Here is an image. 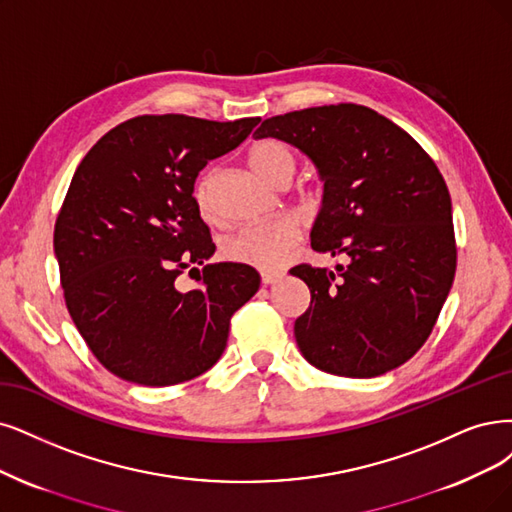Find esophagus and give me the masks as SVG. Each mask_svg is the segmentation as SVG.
Here are the masks:
<instances>
[{"instance_id": "obj_1", "label": "esophagus", "mask_w": 512, "mask_h": 512, "mask_svg": "<svg viewBox=\"0 0 512 512\" xmlns=\"http://www.w3.org/2000/svg\"><path fill=\"white\" fill-rule=\"evenodd\" d=\"M282 278V274L280 272H261V282L266 287H270V285H276V282Z\"/></svg>"}]
</instances>
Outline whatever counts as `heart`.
I'll return each mask as SVG.
<instances>
[{"instance_id": "b5f03b06", "label": "heart", "mask_w": 512, "mask_h": 512, "mask_svg": "<svg viewBox=\"0 0 512 512\" xmlns=\"http://www.w3.org/2000/svg\"><path fill=\"white\" fill-rule=\"evenodd\" d=\"M251 166L255 173L266 179L268 183L282 187L289 185L297 160L293 149L278 139H263L253 145L249 154ZM215 173L208 170L204 173L194 187V198L196 204L202 211V215H213L215 211ZM299 225L291 219H274V221H263L244 225L236 230L232 236H227L223 242V255L242 263V266H251L257 270H276L282 261H285L287 253L299 242Z\"/></svg>"}]
</instances>
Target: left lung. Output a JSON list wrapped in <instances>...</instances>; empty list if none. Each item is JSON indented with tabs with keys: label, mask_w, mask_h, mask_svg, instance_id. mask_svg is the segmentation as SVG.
I'll list each match as a JSON object with an SVG mask.
<instances>
[{
	"label": "left lung",
	"mask_w": 512,
	"mask_h": 512,
	"mask_svg": "<svg viewBox=\"0 0 512 512\" xmlns=\"http://www.w3.org/2000/svg\"><path fill=\"white\" fill-rule=\"evenodd\" d=\"M255 137L291 143L316 164L325 194L312 249L350 257L335 272L291 270L312 293L295 320L301 354L342 377L407 363L456 276L451 198L437 164L401 126L354 103L268 118Z\"/></svg>",
	"instance_id": "1"
}]
</instances>
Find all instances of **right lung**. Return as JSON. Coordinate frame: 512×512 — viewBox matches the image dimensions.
I'll return each mask as SVG.
<instances>
[{"label":"right lung","instance_id":"add662e5","mask_svg":"<svg viewBox=\"0 0 512 512\" xmlns=\"http://www.w3.org/2000/svg\"><path fill=\"white\" fill-rule=\"evenodd\" d=\"M257 124L139 116L111 128L75 170L54 255L75 327L122 380H194L219 361L230 318L257 293L255 268L206 263L215 244L194 198L206 162L236 149ZM183 269L199 272L196 290L176 289Z\"/></svg>","mask_w":512,"mask_h":512}]
</instances>
